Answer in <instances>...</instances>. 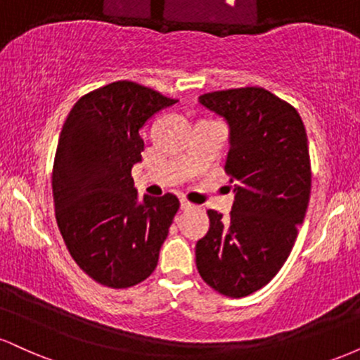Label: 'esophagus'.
<instances>
[{"instance_id":"obj_1","label":"esophagus","mask_w":360,"mask_h":360,"mask_svg":"<svg viewBox=\"0 0 360 360\" xmlns=\"http://www.w3.org/2000/svg\"><path fill=\"white\" fill-rule=\"evenodd\" d=\"M193 203H189L188 200H181V210H191L193 208Z\"/></svg>"}]
</instances>
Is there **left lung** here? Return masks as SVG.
<instances>
[{
    "instance_id": "left-lung-1",
    "label": "left lung",
    "mask_w": 360,
    "mask_h": 360,
    "mask_svg": "<svg viewBox=\"0 0 360 360\" xmlns=\"http://www.w3.org/2000/svg\"><path fill=\"white\" fill-rule=\"evenodd\" d=\"M200 103L230 127L225 172L235 201L229 220L208 210L196 267L214 291L243 298L278 274L298 237L311 191L307 130L298 111L264 88L213 91Z\"/></svg>"
}]
</instances>
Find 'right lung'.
<instances>
[{"label":"right lung","instance_id":"obj_1","mask_svg":"<svg viewBox=\"0 0 360 360\" xmlns=\"http://www.w3.org/2000/svg\"><path fill=\"white\" fill-rule=\"evenodd\" d=\"M176 101L117 81L84 94L62 127L52 171L56 220L77 266L103 286L147 279L179 210L171 193L140 201L131 177L142 160L140 128Z\"/></svg>","mask_w":360,"mask_h":360}]
</instances>
